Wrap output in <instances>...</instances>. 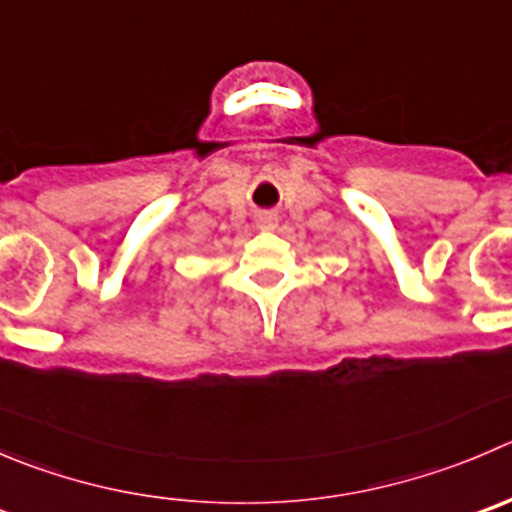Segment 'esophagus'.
Wrapping results in <instances>:
<instances>
[{
  "mask_svg": "<svg viewBox=\"0 0 512 512\" xmlns=\"http://www.w3.org/2000/svg\"><path fill=\"white\" fill-rule=\"evenodd\" d=\"M277 227V217L272 215V212H262V215H257V230H275Z\"/></svg>",
  "mask_w": 512,
  "mask_h": 512,
  "instance_id": "obj_1",
  "label": "esophagus"
}]
</instances>
